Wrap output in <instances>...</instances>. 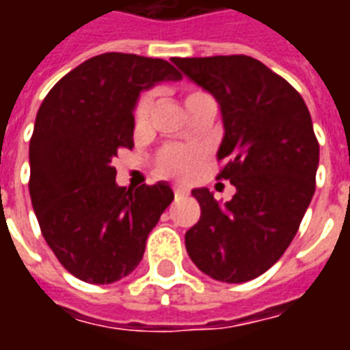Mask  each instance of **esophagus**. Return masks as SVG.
Returning a JSON list of instances; mask_svg holds the SVG:
<instances>
[{
  "label": "esophagus",
  "instance_id": "obj_1",
  "mask_svg": "<svg viewBox=\"0 0 350 350\" xmlns=\"http://www.w3.org/2000/svg\"><path fill=\"white\" fill-rule=\"evenodd\" d=\"M183 195H185V191L183 189H174V198H180L183 197Z\"/></svg>",
  "mask_w": 350,
  "mask_h": 350
}]
</instances>
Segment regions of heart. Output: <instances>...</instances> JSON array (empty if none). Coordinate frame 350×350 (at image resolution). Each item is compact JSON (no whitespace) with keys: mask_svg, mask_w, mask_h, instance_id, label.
Listing matches in <instances>:
<instances>
[{"mask_svg":"<svg viewBox=\"0 0 350 350\" xmlns=\"http://www.w3.org/2000/svg\"><path fill=\"white\" fill-rule=\"evenodd\" d=\"M200 97H206L202 92H189L183 97V105L185 108L189 107L191 103H195ZM153 100L150 95H146L138 100L137 108H135V127L137 131H144L150 123V116H152ZM204 163V150L197 148V146H168L157 157V172L167 178H176L182 182H189L198 174V170Z\"/></svg>","mask_w":350,"mask_h":350,"instance_id":"b5f03b06","label":"heart"}]
</instances>
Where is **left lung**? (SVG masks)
I'll use <instances>...</instances> for the list:
<instances>
[{
  "instance_id": "1",
  "label": "left lung",
  "mask_w": 350,
  "mask_h": 350,
  "mask_svg": "<svg viewBox=\"0 0 350 350\" xmlns=\"http://www.w3.org/2000/svg\"><path fill=\"white\" fill-rule=\"evenodd\" d=\"M172 64L219 103L225 137L219 180L236 187L219 204L193 189L200 219L185 247L206 275L245 283L278 262L298 232L315 193L319 167L311 116L285 79L250 56L172 57Z\"/></svg>"
}]
</instances>
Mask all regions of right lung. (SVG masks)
I'll return each instance as SVG.
<instances>
[{"label":"right lung","mask_w":350,"mask_h":350,"mask_svg":"<svg viewBox=\"0 0 350 350\" xmlns=\"http://www.w3.org/2000/svg\"><path fill=\"white\" fill-rule=\"evenodd\" d=\"M182 75L165 59L107 52L67 72L37 112L29 197L44 240L75 278L108 285L142 260L174 193L167 182L125 189L112 159L133 148L138 95Z\"/></svg>","instance_id":"add662e5"}]
</instances>
